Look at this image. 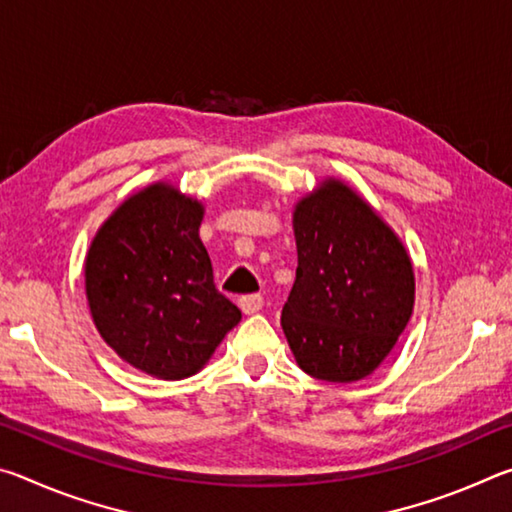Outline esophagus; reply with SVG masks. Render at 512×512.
<instances>
[{
    "mask_svg": "<svg viewBox=\"0 0 512 512\" xmlns=\"http://www.w3.org/2000/svg\"><path fill=\"white\" fill-rule=\"evenodd\" d=\"M239 307H241V311H244L246 316H253V314H257L259 309L264 307V300H262V296H246V298L239 300Z\"/></svg>",
    "mask_w": 512,
    "mask_h": 512,
    "instance_id": "1",
    "label": "esophagus"
}]
</instances>
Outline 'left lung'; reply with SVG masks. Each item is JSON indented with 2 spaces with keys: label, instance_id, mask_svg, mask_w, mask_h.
Returning <instances> with one entry per match:
<instances>
[{
  "label": "left lung",
  "instance_id": "1",
  "mask_svg": "<svg viewBox=\"0 0 512 512\" xmlns=\"http://www.w3.org/2000/svg\"><path fill=\"white\" fill-rule=\"evenodd\" d=\"M296 282L282 329L307 375L352 384L375 372L409 325L411 257L357 189L327 176L293 205Z\"/></svg>",
  "mask_w": 512,
  "mask_h": 512
}]
</instances>
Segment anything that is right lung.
<instances>
[{"instance_id":"1","label":"right lung","mask_w":512,"mask_h":512,"mask_svg":"<svg viewBox=\"0 0 512 512\" xmlns=\"http://www.w3.org/2000/svg\"><path fill=\"white\" fill-rule=\"evenodd\" d=\"M203 216L198 198L158 180L119 203L85 255L94 327L121 361L155 379L196 375L241 320L214 287Z\"/></svg>"}]
</instances>
